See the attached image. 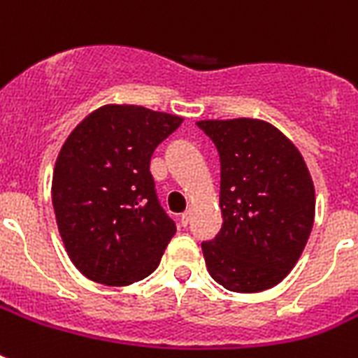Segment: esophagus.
<instances>
[{
  "mask_svg": "<svg viewBox=\"0 0 358 358\" xmlns=\"http://www.w3.org/2000/svg\"><path fill=\"white\" fill-rule=\"evenodd\" d=\"M189 221H191V212H185L180 215V224H182L184 229L187 227V224H189Z\"/></svg>",
  "mask_w": 358,
  "mask_h": 358,
  "instance_id": "1",
  "label": "esophagus"
}]
</instances>
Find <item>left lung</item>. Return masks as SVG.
<instances>
[{"mask_svg":"<svg viewBox=\"0 0 358 358\" xmlns=\"http://www.w3.org/2000/svg\"><path fill=\"white\" fill-rule=\"evenodd\" d=\"M221 162L223 227L202 252L212 278L238 294L277 286L299 260L316 210L297 146L258 119L199 120Z\"/></svg>","mask_w":358,"mask_h":358,"instance_id":"obj_1","label":"left lung"}]
</instances>
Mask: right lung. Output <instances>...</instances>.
I'll list each match as a JSON object with an SVG mask.
<instances>
[{"label":"right lung","mask_w":358,"mask_h":358,"mask_svg":"<svg viewBox=\"0 0 358 358\" xmlns=\"http://www.w3.org/2000/svg\"><path fill=\"white\" fill-rule=\"evenodd\" d=\"M182 120L109 103L64 141L53 169V212L70 260L87 278L128 286L159 266L176 224L157 201L150 157Z\"/></svg>","instance_id":"right-lung-1"}]
</instances>
